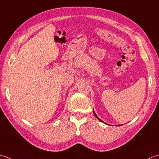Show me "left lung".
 <instances>
[{
  "instance_id": "obj_1",
  "label": "left lung",
  "mask_w": 159,
  "mask_h": 159,
  "mask_svg": "<svg viewBox=\"0 0 159 159\" xmlns=\"http://www.w3.org/2000/svg\"><path fill=\"white\" fill-rule=\"evenodd\" d=\"M93 112H94V116H96V118H97V119H98L99 120H101V121H102V120H101L100 119H99V118H98V117L97 116V115H96V114H95V112H94V111H93Z\"/></svg>"
}]
</instances>
